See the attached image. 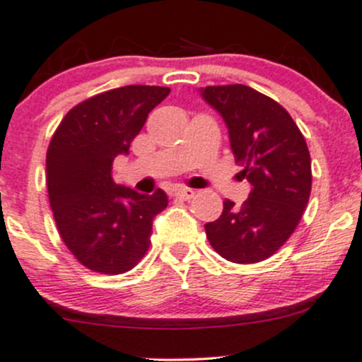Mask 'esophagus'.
Listing matches in <instances>:
<instances>
[{
    "label": "esophagus",
    "instance_id": "esophagus-1",
    "mask_svg": "<svg viewBox=\"0 0 362 362\" xmlns=\"http://www.w3.org/2000/svg\"><path fill=\"white\" fill-rule=\"evenodd\" d=\"M194 194H196V192L192 191V189H189V187H178V189H175V198L185 199V202H187V199L194 198Z\"/></svg>",
    "mask_w": 362,
    "mask_h": 362
}]
</instances>
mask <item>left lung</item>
<instances>
[{
  "label": "left lung",
  "instance_id": "1",
  "mask_svg": "<svg viewBox=\"0 0 362 362\" xmlns=\"http://www.w3.org/2000/svg\"><path fill=\"white\" fill-rule=\"evenodd\" d=\"M199 94L228 126L240 177L250 184L242 206L226 199L204 224L217 254L250 264L275 254L294 233L312 191V163L301 131L282 105L249 86H208Z\"/></svg>",
  "mask_w": 362,
  "mask_h": 362
}]
</instances>
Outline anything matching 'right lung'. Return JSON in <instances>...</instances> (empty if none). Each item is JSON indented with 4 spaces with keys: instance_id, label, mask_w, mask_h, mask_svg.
Wrapping results in <instances>:
<instances>
[{
    "instance_id": "right-lung-1",
    "label": "right lung",
    "mask_w": 362,
    "mask_h": 362,
    "mask_svg": "<svg viewBox=\"0 0 362 362\" xmlns=\"http://www.w3.org/2000/svg\"><path fill=\"white\" fill-rule=\"evenodd\" d=\"M168 87L126 86L89 98L61 120L47 151V187L57 229L86 268L119 275L151 245L152 221L166 192L140 194L113 182V159L129 154Z\"/></svg>"
}]
</instances>
